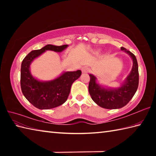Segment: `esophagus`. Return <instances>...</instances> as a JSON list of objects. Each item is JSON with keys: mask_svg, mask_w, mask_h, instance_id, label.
Instances as JSON below:
<instances>
[{"mask_svg": "<svg viewBox=\"0 0 156 156\" xmlns=\"http://www.w3.org/2000/svg\"><path fill=\"white\" fill-rule=\"evenodd\" d=\"M82 72L84 74H87V73L89 72V68L88 67H83L82 68Z\"/></svg>", "mask_w": 156, "mask_h": 156, "instance_id": "obj_1", "label": "esophagus"}]
</instances>
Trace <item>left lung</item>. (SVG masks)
<instances>
[{
    "instance_id": "1",
    "label": "left lung",
    "mask_w": 156,
    "mask_h": 156,
    "mask_svg": "<svg viewBox=\"0 0 156 156\" xmlns=\"http://www.w3.org/2000/svg\"><path fill=\"white\" fill-rule=\"evenodd\" d=\"M121 50L127 54L133 61V66L127 77L120 87L111 88L99 84L97 78L90 74V80L88 91L92 100L101 107L107 109H117L125 107L133 98L139 84L138 64L135 55L127 49L121 47Z\"/></svg>"
}]
</instances>
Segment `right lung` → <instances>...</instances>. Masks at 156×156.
<instances>
[{
    "label": "right lung",
    "instance_id": "right-lung-1",
    "mask_svg": "<svg viewBox=\"0 0 156 156\" xmlns=\"http://www.w3.org/2000/svg\"><path fill=\"white\" fill-rule=\"evenodd\" d=\"M68 45L60 46L48 44L40 49L33 50L23 59L21 68V87L24 97L39 109H50L63 105L67 101L72 84L80 78V69L64 72L51 80H40L31 73V64L34 59L46 51L62 52Z\"/></svg>",
    "mask_w": 156,
    "mask_h": 156
}]
</instances>
